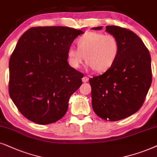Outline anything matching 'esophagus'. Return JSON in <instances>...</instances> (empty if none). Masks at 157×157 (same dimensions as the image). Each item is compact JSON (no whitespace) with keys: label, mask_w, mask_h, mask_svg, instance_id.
Instances as JSON below:
<instances>
[{"label":"esophagus","mask_w":157,"mask_h":157,"mask_svg":"<svg viewBox=\"0 0 157 157\" xmlns=\"http://www.w3.org/2000/svg\"><path fill=\"white\" fill-rule=\"evenodd\" d=\"M82 80L83 82H88L89 78H88V77H87V76H84V77H82Z\"/></svg>","instance_id":"34e87169"}]
</instances>
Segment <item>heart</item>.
Returning a JSON list of instances; mask_svg holds the SVG:
<instances>
[{
    "label": "heart",
    "instance_id": "obj_1",
    "mask_svg": "<svg viewBox=\"0 0 157 157\" xmlns=\"http://www.w3.org/2000/svg\"><path fill=\"white\" fill-rule=\"evenodd\" d=\"M77 49L71 47L67 52L69 63L72 67L79 68L85 60L90 67L97 72L109 70L118 56L120 44L112 34L100 32H87L77 41Z\"/></svg>",
    "mask_w": 157,
    "mask_h": 157
}]
</instances>
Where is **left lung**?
Segmentation results:
<instances>
[{"label":"left lung","instance_id":"obj_1","mask_svg":"<svg viewBox=\"0 0 157 157\" xmlns=\"http://www.w3.org/2000/svg\"><path fill=\"white\" fill-rule=\"evenodd\" d=\"M105 31L118 39L120 49L109 70L89 80L92 105L100 118L116 121L135 113L143 105L152 80L151 57L133 31L117 26H107Z\"/></svg>","mask_w":157,"mask_h":157}]
</instances>
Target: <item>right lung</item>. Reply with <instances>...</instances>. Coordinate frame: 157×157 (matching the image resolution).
<instances>
[{
  "label": "right lung",
  "mask_w": 157,
  "mask_h": 157,
  "mask_svg": "<svg viewBox=\"0 0 157 157\" xmlns=\"http://www.w3.org/2000/svg\"><path fill=\"white\" fill-rule=\"evenodd\" d=\"M81 30L67 26L28 29L9 61V95L23 116L41 125L61 119L82 74L69 65L67 52Z\"/></svg>",
  "instance_id": "obj_1"
}]
</instances>
